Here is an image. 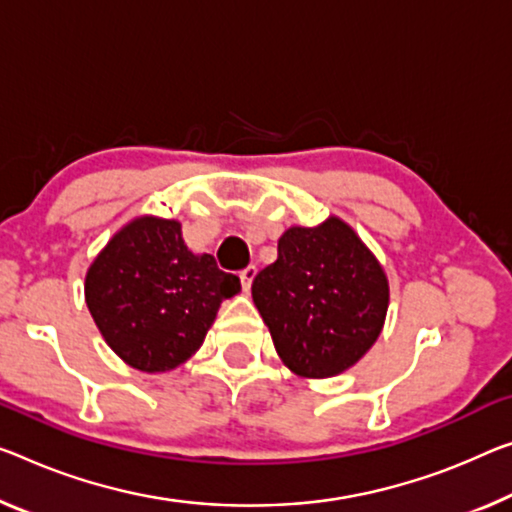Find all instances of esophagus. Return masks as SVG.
I'll use <instances>...</instances> for the list:
<instances>
[{
    "mask_svg": "<svg viewBox=\"0 0 512 512\" xmlns=\"http://www.w3.org/2000/svg\"><path fill=\"white\" fill-rule=\"evenodd\" d=\"M254 277H256V267L249 265L247 270L240 272V281H242V288H245V293H249L251 290V283H254Z\"/></svg>",
    "mask_w": 512,
    "mask_h": 512,
    "instance_id": "esophagus-1",
    "label": "esophagus"
}]
</instances>
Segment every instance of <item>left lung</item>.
Segmentation results:
<instances>
[{"instance_id": "left-lung-1", "label": "left lung", "mask_w": 512, "mask_h": 512, "mask_svg": "<svg viewBox=\"0 0 512 512\" xmlns=\"http://www.w3.org/2000/svg\"><path fill=\"white\" fill-rule=\"evenodd\" d=\"M251 297L274 348L302 377H334L371 350L389 309L382 265L343 219L293 226L256 274Z\"/></svg>"}]
</instances>
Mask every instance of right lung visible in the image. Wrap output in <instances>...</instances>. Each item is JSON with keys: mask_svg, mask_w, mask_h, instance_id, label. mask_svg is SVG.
Listing matches in <instances>:
<instances>
[{"mask_svg": "<svg viewBox=\"0 0 512 512\" xmlns=\"http://www.w3.org/2000/svg\"><path fill=\"white\" fill-rule=\"evenodd\" d=\"M240 279L187 249L176 219L137 217L86 272L84 297L109 348L144 373L185 364Z\"/></svg>", "mask_w": 512, "mask_h": 512, "instance_id": "right-lung-1", "label": "right lung"}]
</instances>
